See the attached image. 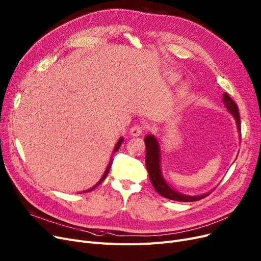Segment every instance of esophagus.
I'll return each mask as SVG.
<instances>
[{
  "instance_id": "esophagus-1",
  "label": "esophagus",
  "mask_w": 261,
  "mask_h": 261,
  "mask_svg": "<svg viewBox=\"0 0 261 261\" xmlns=\"http://www.w3.org/2000/svg\"><path fill=\"white\" fill-rule=\"evenodd\" d=\"M143 131H144V128L142 126H140V124H135V126H133L130 129V134L132 137H140V135L143 134Z\"/></svg>"
}]
</instances>
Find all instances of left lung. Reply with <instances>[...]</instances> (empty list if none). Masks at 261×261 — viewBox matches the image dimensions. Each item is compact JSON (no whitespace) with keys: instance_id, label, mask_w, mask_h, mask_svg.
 I'll return each instance as SVG.
<instances>
[{"instance_id":"obj_1","label":"left lung","mask_w":261,"mask_h":261,"mask_svg":"<svg viewBox=\"0 0 261 261\" xmlns=\"http://www.w3.org/2000/svg\"><path fill=\"white\" fill-rule=\"evenodd\" d=\"M223 102L225 107L227 108L228 112L233 116L236 119L237 123V128L239 133L241 134V123H240V114H239V110H238V107L236 105L234 101L228 96V94L224 93L223 96ZM145 145H146V167H147V172L149 174V179L151 181V185L153 186L154 190L158 192L159 194L162 195L165 198L172 199V200H177V201H196L199 199L205 198L208 196L211 192L207 194H202V195H196V196H190V195H185L181 194L179 192L175 191L172 187H169L166 181L164 180L162 173H161V159H160V146H159V143L156 139L154 138V135H147V137L144 139Z\"/></svg>"}]
</instances>
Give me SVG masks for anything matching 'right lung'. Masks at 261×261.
<instances>
[{
  "label": "right lung",
  "mask_w": 261,
  "mask_h": 261,
  "mask_svg": "<svg viewBox=\"0 0 261 261\" xmlns=\"http://www.w3.org/2000/svg\"><path fill=\"white\" fill-rule=\"evenodd\" d=\"M122 141H123V139L122 138H120L119 139V141L117 142V144L115 145V148H114V151H113V153H115L118 149H119V147H120V145H121V143H122ZM112 159H111V161H110V163H109V165H108V167H107V169H106V172H105V174H103V176H102V178H101L99 181H98V184L96 185V186H94L92 189H89V190H87V191H85V192H90V191H93L96 187H98L101 182H102V181L106 179V177L108 176V174H109V172H110V168H111V166H112ZM82 193H84V192H82Z\"/></svg>",
  "instance_id": "1"
}]
</instances>
